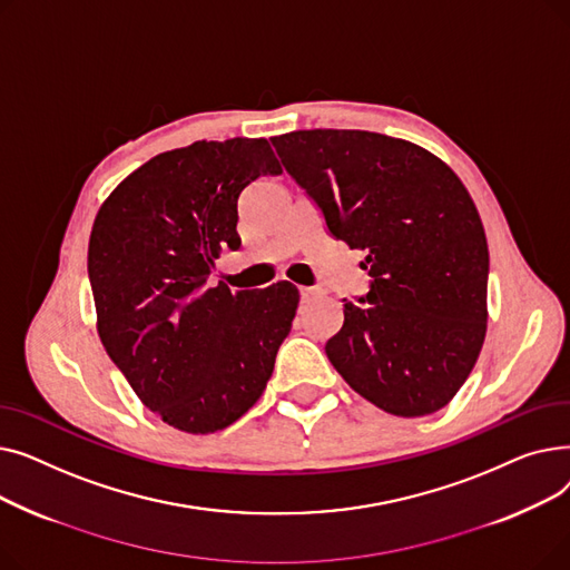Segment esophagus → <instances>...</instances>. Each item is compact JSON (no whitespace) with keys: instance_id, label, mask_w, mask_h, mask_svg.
Wrapping results in <instances>:
<instances>
[{"instance_id":"obj_1","label":"esophagus","mask_w":570,"mask_h":570,"mask_svg":"<svg viewBox=\"0 0 570 570\" xmlns=\"http://www.w3.org/2000/svg\"><path fill=\"white\" fill-rule=\"evenodd\" d=\"M321 295H323V288H318V286H301L303 303H312V301H316V297H321Z\"/></svg>"}]
</instances>
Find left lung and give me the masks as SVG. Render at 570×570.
<instances>
[{"instance_id":"obj_1","label":"left lung","mask_w":570,"mask_h":570,"mask_svg":"<svg viewBox=\"0 0 570 570\" xmlns=\"http://www.w3.org/2000/svg\"><path fill=\"white\" fill-rule=\"evenodd\" d=\"M327 230L361 263L370 293L344 301L325 353L357 395L417 417L443 409L488 331V239L460 177L402 138L351 129L269 138Z\"/></svg>"}]
</instances>
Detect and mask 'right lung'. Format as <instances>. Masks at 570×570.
Listing matches in <instances>:
<instances>
[{
	"instance_id": "add662e5",
	"label": "right lung",
	"mask_w": 570,
	"mask_h": 570,
	"mask_svg": "<svg viewBox=\"0 0 570 570\" xmlns=\"http://www.w3.org/2000/svg\"><path fill=\"white\" fill-rule=\"evenodd\" d=\"M265 138L198 140L134 170L101 205L87 273L110 361L179 432L228 428L263 395L301 293L291 282L233 293L209 284L235 249L237 198L279 175Z\"/></svg>"
}]
</instances>
